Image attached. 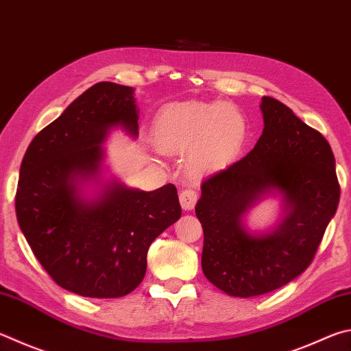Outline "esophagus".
<instances>
[{
	"label": "esophagus",
	"instance_id": "obj_1",
	"mask_svg": "<svg viewBox=\"0 0 351 351\" xmlns=\"http://www.w3.org/2000/svg\"><path fill=\"white\" fill-rule=\"evenodd\" d=\"M196 201H197V195H196L195 190H192V189L182 190L181 195H180L181 207H182V210H186V212H190V210L195 207Z\"/></svg>",
	"mask_w": 351,
	"mask_h": 351
}]
</instances>
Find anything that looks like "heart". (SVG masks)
I'll use <instances>...</instances> for the list:
<instances>
[{
  "instance_id": "obj_1",
  "label": "heart",
  "mask_w": 351,
  "mask_h": 351,
  "mask_svg": "<svg viewBox=\"0 0 351 351\" xmlns=\"http://www.w3.org/2000/svg\"><path fill=\"white\" fill-rule=\"evenodd\" d=\"M248 136L247 119L228 103L170 104L152 123V141L164 155H187V170L195 178L221 173L238 158Z\"/></svg>"
}]
</instances>
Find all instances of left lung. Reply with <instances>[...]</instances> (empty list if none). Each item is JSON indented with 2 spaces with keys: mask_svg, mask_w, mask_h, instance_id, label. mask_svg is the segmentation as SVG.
I'll list each match as a JSON object with an SVG mask.
<instances>
[{
  "mask_svg": "<svg viewBox=\"0 0 351 351\" xmlns=\"http://www.w3.org/2000/svg\"><path fill=\"white\" fill-rule=\"evenodd\" d=\"M259 107L264 130L253 150L204 181L195 207L204 275L234 298L264 295L301 275L341 195L327 139L281 101L264 97ZM267 197L282 202V218L269 231H252L246 215Z\"/></svg>",
  "mask_w": 351,
  "mask_h": 351,
  "instance_id": "obj_1",
  "label": "left lung"
}]
</instances>
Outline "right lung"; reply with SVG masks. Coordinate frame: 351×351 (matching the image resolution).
I'll use <instances>...</instances> for the list:
<instances>
[{"instance_id":"right-lung-1","label":"right lung","mask_w":351,"mask_h":351,"mask_svg":"<svg viewBox=\"0 0 351 351\" xmlns=\"http://www.w3.org/2000/svg\"><path fill=\"white\" fill-rule=\"evenodd\" d=\"M133 87L103 81L80 95L25 150L16 219L53 281L86 298H121L144 279L147 252L181 218L173 184L152 192L109 173L113 129L138 138Z\"/></svg>"}]
</instances>
